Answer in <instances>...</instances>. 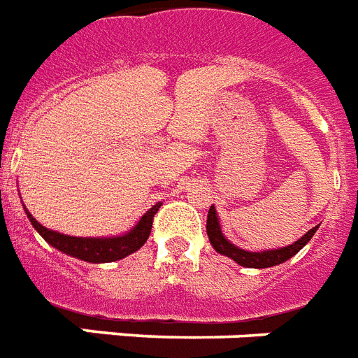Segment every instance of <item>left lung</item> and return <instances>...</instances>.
Masks as SVG:
<instances>
[{"instance_id": "obj_1", "label": "left lung", "mask_w": 358, "mask_h": 358, "mask_svg": "<svg viewBox=\"0 0 358 358\" xmlns=\"http://www.w3.org/2000/svg\"><path fill=\"white\" fill-rule=\"evenodd\" d=\"M320 225L313 227L308 233H305L299 240H296L294 244L285 245V248H277V250H264V251H248L242 250L238 245L231 244L225 234L222 233V225H220V218L216 214L214 205L208 208L207 216V234L210 244L220 255H225L229 259H233L236 264L244 266V268H271V266L282 264L288 259H292L297 251L303 250L308 244V240L313 238L314 233L318 231Z\"/></svg>"}]
</instances>
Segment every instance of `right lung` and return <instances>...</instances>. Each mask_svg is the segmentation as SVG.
<instances>
[{
  "label": "right lung",
  "instance_id": "obj_1",
  "mask_svg": "<svg viewBox=\"0 0 358 358\" xmlns=\"http://www.w3.org/2000/svg\"><path fill=\"white\" fill-rule=\"evenodd\" d=\"M162 203H155L153 207L148 210V213L138 220V224L134 225L131 231H127L125 234H120V236H70V234L57 233V231H51V229L44 227L42 224H38L36 220L31 216V213L25 208V214L29 218L31 225H33L42 238L48 242L50 245H53L55 250H59L61 253L66 255L76 257L79 260H85V262H92V264H103V262H114V260L125 259L127 255L138 251L142 245L145 244V240L150 238L151 225H153V216L157 214V210L161 208Z\"/></svg>",
  "mask_w": 358,
  "mask_h": 358
}]
</instances>
